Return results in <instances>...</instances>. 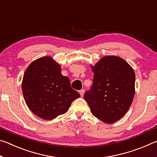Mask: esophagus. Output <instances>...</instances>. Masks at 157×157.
Listing matches in <instances>:
<instances>
[{
    "mask_svg": "<svg viewBox=\"0 0 157 157\" xmlns=\"http://www.w3.org/2000/svg\"><path fill=\"white\" fill-rule=\"evenodd\" d=\"M79 94H80L81 96H83L84 94V89H82V90H80V91H79Z\"/></svg>",
    "mask_w": 157,
    "mask_h": 157,
    "instance_id": "1",
    "label": "esophagus"
}]
</instances>
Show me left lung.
Instances as JSON below:
<instances>
[{"mask_svg": "<svg viewBox=\"0 0 157 157\" xmlns=\"http://www.w3.org/2000/svg\"><path fill=\"white\" fill-rule=\"evenodd\" d=\"M93 86L84 94L91 113L105 123L112 124L125 115L135 94V73L118 56L103 57L94 66Z\"/></svg>", "mask_w": 157, "mask_h": 157, "instance_id": "left-lung-1", "label": "left lung"}]
</instances>
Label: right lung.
Instances as JSON below:
<instances>
[{
	"instance_id": "add662e5",
	"label": "right lung",
	"mask_w": 157,
	"mask_h": 157,
	"mask_svg": "<svg viewBox=\"0 0 157 157\" xmlns=\"http://www.w3.org/2000/svg\"><path fill=\"white\" fill-rule=\"evenodd\" d=\"M22 91L26 105L34 114L50 121L65 113L74 100L80 97L61 73V66L52 57L33 61L25 71Z\"/></svg>"
}]
</instances>
